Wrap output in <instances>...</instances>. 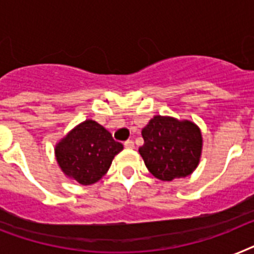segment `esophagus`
<instances>
[{
	"mask_svg": "<svg viewBox=\"0 0 254 254\" xmlns=\"http://www.w3.org/2000/svg\"><path fill=\"white\" fill-rule=\"evenodd\" d=\"M125 146L127 149H133V148H135V142L132 141V140H127V141L125 142Z\"/></svg>",
	"mask_w": 254,
	"mask_h": 254,
	"instance_id": "1",
	"label": "esophagus"
}]
</instances>
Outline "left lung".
<instances>
[{
	"label": "left lung",
	"mask_w": 254,
	"mask_h": 254,
	"mask_svg": "<svg viewBox=\"0 0 254 254\" xmlns=\"http://www.w3.org/2000/svg\"><path fill=\"white\" fill-rule=\"evenodd\" d=\"M144 145L139 148L149 173L157 179L171 182L186 178L198 166L202 135L188 119L156 115L141 131Z\"/></svg>",
	"instance_id": "8db88e82"
}]
</instances>
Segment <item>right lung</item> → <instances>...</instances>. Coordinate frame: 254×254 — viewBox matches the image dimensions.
<instances>
[{"label":"right lung","mask_w":254,"mask_h":254,"mask_svg":"<svg viewBox=\"0 0 254 254\" xmlns=\"http://www.w3.org/2000/svg\"><path fill=\"white\" fill-rule=\"evenodd\" d=\"M123 145L100 123L87 119L56 144L54 154L62 173L81 186H91L108 173Z\"/></svg>","instance_id":"right-lung-1"}]
</instances>
